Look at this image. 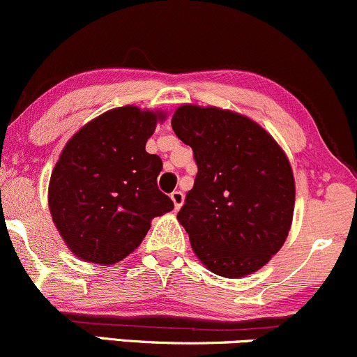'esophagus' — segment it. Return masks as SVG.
I'll use <instances>...</instances> for the list:
<instances>
[{
  "label": "esophagus",
  "instance_id": "obj_1",
  "mask_svg": "<svg viewBox=\"0 0 357 357\" xmlns=\"http://www.w3.org/2000/svg\"><path fill=\"white\" fill-rule=\"evenodd\" d=\"M170 199H172V202H174L175 211H178V208L182 207V204H183V200H185V197H183V194L180 190H175V192H172Z\"/></svg>",
  "mask_w": 357,
  "mask_h": 357
}]
</instances>
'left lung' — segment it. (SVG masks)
<instances>
[{"label":"left lung","mask_w":357,"mask_h":357,"mask_svg":"<svg viewBox=\"0 0 357 357\" xmlns=\"http://www.w3.org/2000/svg\"><path fill=\"white\" fill-rule=\"evenodd\" d=\"M172 128L199 169L177 213L195 255L227 279L259 271L291 230L296 183L287 155L249 116L217 107L180 105Z\"/></svg>","instance_id":"8db88e82"}]
</instances>
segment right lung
<instances>
[{
    "instance_id": "add662e5",
    "label": "right lung",
    "mask_w": 357,
    "mask_h": 357,
    "mask_svg": "<svg viewBox=\"0 0 357 357\" xmlns=\"http://www.w3.org/2000/svg\"><path fill=\"white\" fill-rule=\"evenodd\" d=\"M165 119L162 110L113 108L83 125L61 150L48 205L78 259L100 266L120 262L142 244L153 217L174 208L157 187L160 157L145 150Z\"/></svg>"
}]
</instances>
